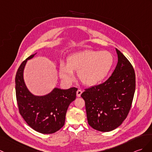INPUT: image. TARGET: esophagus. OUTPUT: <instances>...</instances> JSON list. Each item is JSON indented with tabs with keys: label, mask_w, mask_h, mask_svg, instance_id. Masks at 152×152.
<instances>
[{
	"label": "esophagus",
	"mask_w": 152,
	"mask_h": 152,
	"mask_svg": "<svg viewBox=\"0 0 152 152\" xmlns=\"http://www.w3.org/2000/svg\"><path fill=\"white\" fill-rule=\"evenodd\" d=\"M82 93V90H77V92H76V95H77V97H80L81 96V94Z\"/></svg>",
	"instance_id": "34e87169"
}]
</instances>
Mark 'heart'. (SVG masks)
<instances>
[{"mask_svg": "<svg viewBox=\"0 0 152 152\" xmlns=\"http://www.w3.org/2000/svg\"><path fill=\"white\" fill-rule=\"evenodd\" d=\"M114 63V58L108 51L85 50L75 52L67 58L66 64L59 66V76L70 83L77 72L79 80L87 86H94L106 78Z\"/></svg>", "mask_w": 152, "mask_h": 152, "instance_id": "heart-1", "label": "heart"}]
</instances>
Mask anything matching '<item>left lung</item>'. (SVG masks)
I'll use <instances>...</instances> for the list:
<instances>
[{
	"instance_id": "obj_1",
	"label": "left lung",
	"mask_w": 152,
	"mask_h": 152,
	"mask_svg": "<svg viewBox=\"0 0 152 152\" xmlns=\"http://www.w3.org/2000/svg\"><path fill=\"white\" fill-rule=\"evenodd\" d=\"M116 68L103 83L87 89L81 95L86 102L88 124L98 131L118 128L127 117L135 91V75L131 63L115 48Z\"/></svg>"
}]
</instances>
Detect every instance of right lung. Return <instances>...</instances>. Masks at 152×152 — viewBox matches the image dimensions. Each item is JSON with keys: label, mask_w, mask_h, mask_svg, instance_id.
Instances as JSON below:
<instances>
[{"label": "right lung", "mask_w": 152, "mask_h": 152, "mask_svg": "<svg viewBox=\"0 0 152 152\" xmlns=\"http://www.w3.org/2000/svg\"><path fill=\"white\" fill-rule=\"evenodd\" d=\"M29 56L17 70L15 91L19 112L30 127L39 133L50 134L61 129L65 124V116L70 104L76 99L77 88L61 89L54 87L50 93L38 96L28 89L24 79V70Z\"/></svg>", "instance_id": "right-lung-1"}]
</instances>
